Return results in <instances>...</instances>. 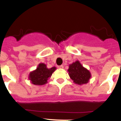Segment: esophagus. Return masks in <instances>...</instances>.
I'll list each match as a JSON object with an SVG mask.
<instances>
[{
    "label": "esophagus",
    "instance_id": "1",
    "mask_svg": "<svg viewBox=\"0 0 121 121\" xmlns=\"http://www.w3.org/2000/svg\"><path fill=\"white\" fill-rule=\"evenodd\" d=\"M58 68H60V69H63V68H64V66H63V65H60V66H58Z\"/></svg>",
    "mask_w": 121,
    "mask_h": 121
}]
</instances>
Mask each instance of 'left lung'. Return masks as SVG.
<instances>
[{
    "instance_id": "8db88e82",
    "label": "left lung",
    "mask_w": 121,
    "mask_h": 121,
    "mask_svg": "<svg viewBox=\"0 0 121 121\" xmlns=\"http://www.w3.org/2000/svg\"><path fill=\"white\" fill-rule=\"evenodd\" d=\"M68 72L70 78L78 85L87 83L91 77L90 72L82 65L79 61H76L70 64Z\"/></svg>"
}]
</instances>
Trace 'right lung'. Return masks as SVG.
<instances>
[{
	"instance_id": "add662e5",
	"label": "right lung",
	"mask_w": 121,
	"mask_h": 121,
	"mask_svg": "<svg viewBox=\"0 0 121 121\" xmlns=\"http://www.w3.org/2000/svg\"><path fill=\"white\" fill-rule=\"evenodd\" d=\"M55 70L56 67L55 66L48 68L44 63H39L36 69L29 73V79L35 85H43L48 82L47 80L51 77Z\"/></svg>"
}]
</instances>
